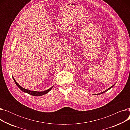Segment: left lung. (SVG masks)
I'll return each mask as SVG.
<instances>
[{
	"label": "left lung",
	"instance_id": "8db88e82",
	"mask_svg": "<svg viewBox=\"0 0 130 130\" xmlns=\"http://www.w3.org/2000/svg\"><path fill=\"white\" fill-rule=\"evenodd\" d=\"M114 85H113V86H114ZM113 86H111V87H110V88H108V89H107V90H105V91H104V92H102V93H99V94H102V93H105V92H106V91H108V90H110V88H112V87H113Z\"/></svg>",
	"mask_w": 130,
	"mask_h": 130
}]
</instances>
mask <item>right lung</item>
I'll list each match as a JSON object with an SVG mask.
<instances>
[{"label": "right lung", "instance_id": "obj_1", "mask_svg": "<svg viewBox=\"0 0 130 130\" xmlns=\"http://www.w3.org/2000/svg\"><path fill=\"white\" fill-rule=\"evenodd\" d=\"M13 80H14V82L15 84H16V85L20 88V90H21L22 91H23L24 92H25V93H28L30 95H32V96H42V95H43L46 93H47L48 92H49L51 90L52 88H53V86L52 87H51L50 88H49L48 90H47L46 91H43V92H37V91H30V90H27V89H25V88H23L22 87L20 86L17 82L15 80V79H14V78L12 77Z\"/></svg>", "mask_w": 130, "mask_h": 130}]
</instances>
